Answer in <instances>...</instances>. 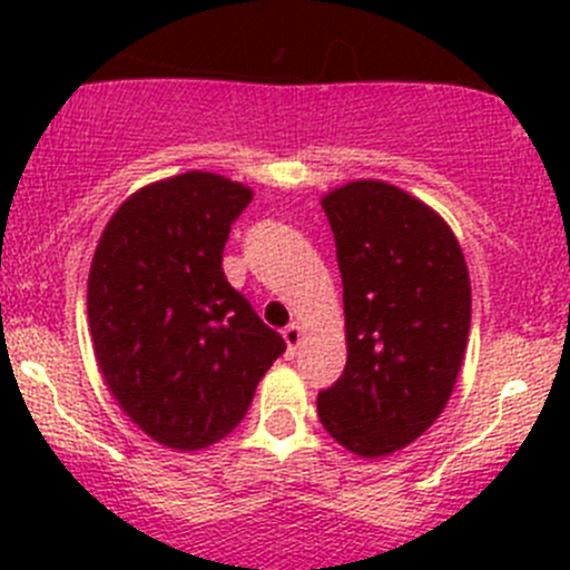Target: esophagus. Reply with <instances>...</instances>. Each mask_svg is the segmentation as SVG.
I'll return each mask as SVG.
<instances>
[{"mask_svg": "<svg viewBox=\"0 0 570 570\" xmlns=\"http://www.w3.org/2000/svg\"><path fill=\"white\" fill-rule=\"evenodd\" d=\"M303 336H306V331H303L301 322H292V325H286V327H284L286 350H289V353H295V350L303 344Z\"/></svg>", "mask_w": 570, "mask_h": 570, "instance_id": "esophagus-1", "label": "esophagus"}]
</instances>
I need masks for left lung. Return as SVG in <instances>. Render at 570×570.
<instances>
[{
	"label": "left lung",
	"mask_w": 570,
	"mask_h": 570,
	"mask_svg": "<svg viewBox=\"0 0 570 570\" xmlns=\"http://www.w3.org/2000/svg\"><path fill=\"white\" fill-rule=\"evenodd\" d=\"M342 273V377L317 416L358 458L405 450L444 413L471 327V281L455 232L416 195L358 178L322 195Z\"/></svg>",
	"instance_id": "1"
}]
</instances>
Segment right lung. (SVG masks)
Returning <instances> with one entry per match:
<instances>
[{
  "label": "right lung",
  "mask_w": 570,
  "mask_h": 570,
  "mask_svg": "<svg viewBox=\"0 0 570 570\" xmlns=\"http://www.w3.org/2000/svg\"><path fill=\"white\" fill-rule=\"evenodd\" d=\"M250 198L209 170L159 178L115 209L90 262L96 364L126 416L168 450L226 439L286 350L223 273Z\"/></svg>",
  "instance_id": "add662e5"
}]
</instances>
